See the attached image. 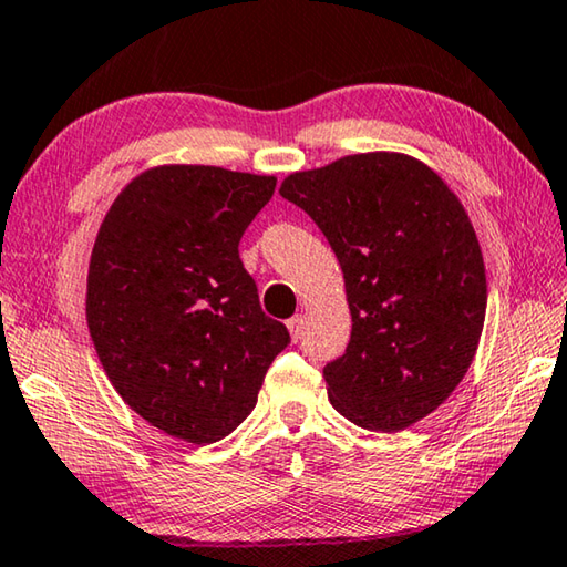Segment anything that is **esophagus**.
<instances>
[{
    "label": "esophagus",
    "instance_id": "1",
    "mask_svg": "<svg viewBox=\"0 0 567 567\" xmlns=\"http://www.w3.org/2000/svg\"><path fill=\"white\" fill-rule=\"evenodd\" d=\"M289 331H291V339L299 341L303 337V317L299 313V317L289 319Z\"/></svg>",
    "mask_w": 567,
    "mask_h": 567
}]
</instances>
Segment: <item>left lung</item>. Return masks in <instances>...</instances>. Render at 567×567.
I'll return each instance as SVG.
<instances>
[{"instance_id": "obj_1", "label": "left lung", "mask_w": 567, "mask_h": 567, "mask_svg": "<svg viewBox=\"0 0 567 567\" xmlns=\"http://www.w3.org/2000/svg\"><path fill=\"white\" fill-rule=\"evenodd\" d=\"M281 196L321 228L344 271L351 339L323 367L329 402L399 432L462 382L485 323L475 228L437 173L410 155H347L293 173Z\"/></svg>"}]
</instances>
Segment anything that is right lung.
Returning a JSON list of instances; mask_svg holds the SVG:
<instances>
[{
	"mask_svg": "<svg viewBox=\"0 0 567 567\" xmlns=\"http://www.w3.org/2000/svg\"><path fill=\"white\" fill-rule=\"evenodd\" d=\"M274 188L271 175L163 165L102 220L87 276L92 344L130 410L171 437L210 444L234 432L289 347L238 256Z\"/></svg>",
	"mask_w": 567,
	"mask_h": 567,
	"instance_id": "1",
	"label": "right lung"
}]
</instances>
